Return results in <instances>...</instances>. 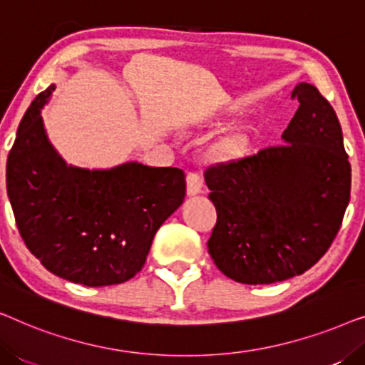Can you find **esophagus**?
I'll return each instance as SVG.
<instances>
[{"mask_svg": "<svg viewBox=\"0 0 365 365\" xmlns=\"http://www.w3.org/2000/svg\"><path fill=\"white\" fill-rule=\"evenodd\" d=\"M186 189L189 196H196V194L204 191V181L201 174L197 173H187L186 176Z\"/></svg>", "mask_w": 365, "mask_h": 365, "instance_id": "esophagus-1", "label": "esophagus"}]
</instances>
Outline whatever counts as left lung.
Masks as SVG:
<instances>
[{
	"label": "left lung",
	"mask_w": 365,
	"mask_h": 365,
	"mask_svg": "<svg viewBox=\"0 0 365 365\" xmlns=\"http://www.w3.org/2000/svg\"><path fill=\"white\" fill-rule=\"evenodd\" d=\"M284 144L209 166L217 212L207 241L219 271L241 284H274L311 269L331 247L351 199V164L336 111L309 83Z\"/></svg>",
	"instance_id": "8db88e82"
}]
</instances>
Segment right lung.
<instances>
[{
	"instance_id": "1",
	"label": "right lung",
	"mask_w": 365,
	"mask_h": 365,
	"mask_svg": "<svg viewBox=\"0 0 365 365\" xmlns=\"http://www.w3.org/2000/svg\"><path fill=\"white\" fill-rule=\"evenodd\" d=\"M39 93L19 123L6 189L24 244L49 272L88 287L126 282L141 271L163 222L181 206L178 168L126 163L104 171L68 166L48 141Z\"/></svg>"
}]
</instances>
